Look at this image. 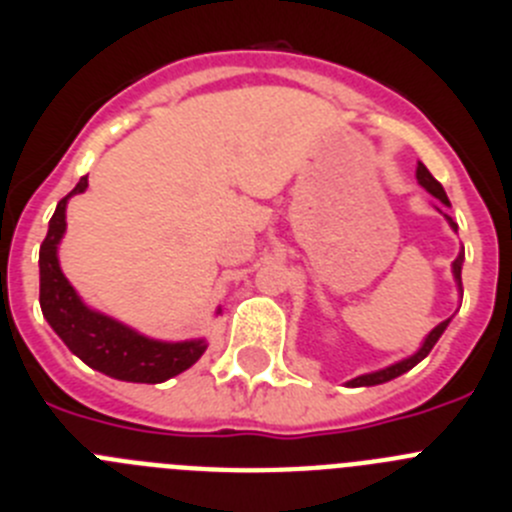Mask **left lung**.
<instances>
[{
	"label": "left lung",
	"mask_w": 512,
	"mask_h": 512,
	"mask_svg": "<svg viewBox=\"0 0 512 512\" xmlns=\"http://www.w3.org/2000/svg\"><path fill=\"white\" fill-rule=\"evenodd\" d=\"M418 182L423 184V187L428 189V192H431L433 197H436V200H441L443 205H449V197H446L443 187L436 182V179H433V174L428 169H425L423 164H418ZM446 217H449V215H446ZM449 223H451V228L456 230V223H454V220H451V217H449ZM461 261H464V248H461V253H459V256H456V261H454V277H456V282H459V284H461ZM446 325H449V320H443V323H438L436 328H433L431 333H428V338H425V343H423V346H420L418 354H413V356H410V359L400 361V364L387 366V369H382V372L364 374V377L351 379V382H348V384H351V387H372V384L390 382V379H395V377H400V374L410 372V369H413L415 364H420V361H423L425 356L431 354V348L438 343V338H441V333H443V330H446Z\"/></svg>",
	"instance_id": "left-lung-1"
}]
</instances>
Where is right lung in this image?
Returning <instances> with one entry per match:
<instances>
[{"instance_id":"add662e5","label":"right lung","mask_w":512,"mask_h":512,"mask_svg":"<svg viewBox=\"0 0 512 512\" xmlns=\"http://www.w3.org/2000/svg\"><path fill=\"white\" fill-rule=\"evenodd\" d=\"M87 187V176H81V182L58 202L48 223V235L40 246V310L71 354L97 372L122 382H166L205 354V341H153L102 312L89 310L58 266L56 251L66 230V202L71 194L84 192Z\"/></svg>"}]
</instances>
